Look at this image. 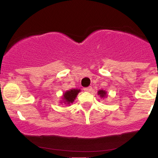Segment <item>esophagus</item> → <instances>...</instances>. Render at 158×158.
I'll list each match as a JSON object with an SVG mask.
<instances>
[{
    "label": "esophagus",
    "mask_w": 158,
    "mask_h": 158,
    "mask_svg": "<svg viewBox=\"0 0 158 158\" xmlns=\"http://www.w3.org/2000/svg\"><path fill=\"white\" fill-rule=\"evenodd\" d=\"M83 90H84L85 91H86V92H90V91H91V90H92V88H91V87H88V88H85Z\"/></svg>",
    "instance_id": "1"
}]
</instances>
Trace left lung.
Returning <instances> with one entry per match:
<instances>
[{
    "label": "left lung",
    "instance_id": "obj_1",
    "mask_svg": "<svg viewBox=\"0 0 158 158\" xmlns=\"http://www.w3.org/2000/svg\"><path fill=\"white\" fill-rule=\"evenodd\" d=\"M98 95H99L101 98H103V99H104V98L107 97V92L104 90H98Z\"/></svg>",
    "mask_w": 158,
    "mask_h": 158
}]
</instances>
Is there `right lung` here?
Wrapping results in <instances>:
<instances>
[{"label":"right lung","mask_w":158,"mask_h":158,"mask_svg":"<svg viewBox=\"0 0 158 158\" xmlns=\"http://www.w3.org/2000/svg\"><path fill=\"white\" fill-rule=\"evenodd\" d=\"M81 91L80 89H78V88H76V89H70L65 91L64 94H63L62 97V100H61L60 103H64L65 105H68L69 106H70V104H72L74 102V100L77 98L78 94Z\"/></svg>","instance_id":"1"}]
</instances>
